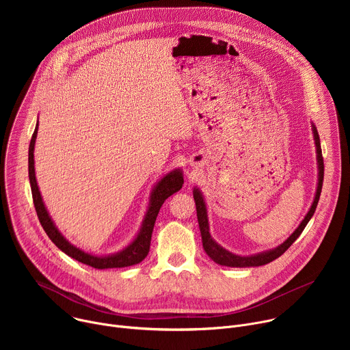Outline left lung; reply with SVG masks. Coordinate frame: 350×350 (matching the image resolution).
<instances>
[{
  "mask_svg": "<svg viewBox=\"0 0 350 350\" xmlns=\"http://www.w3.org/2000/svg\"><path fill=\"white\" fill-rule=\"evenodd\" d=\"M313 133H314V139H316V146H317V162H319V170H320L319 172V185H317L314 202H313L309 213L304 219V221L299 224V227L295 230V232L284 243H281L278 247L273 249V251L259 254V255H255V256H237V255H232L228 251H226V249H223L220 245H217L213 241V238L211 237V232H209V223H208V215H206V206H205V202H204V198L198 189L193 191V199H195V205H196V216H198L199 230H201V235H202L204 249H205V252L208 254V256L213 262H216L217 265H221V266H227V267L263 266V265H267V263L275 260L277 258H280L286 251V249L296 241V238L302 234L306 224L309 223V220L312 219V216L316 212L319 199H320V193H321V188H323V180H324V161H323V154H321L320 137H319L317 129L314 126H313Z\"/></svg>",
  "mask_w": 350,
  "mask_h": 350,
  "instance_id": "left-lung-1",
  "label": "left lung"
}]
</instances>
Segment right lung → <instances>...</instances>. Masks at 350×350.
<instances>
[{"mask_svg": "<svg viewBox=\"0 0 350 350\" xmlns=\"http://www.w3.org/2000/svg\"><path fill=\"white\" fill-rule=\"evenodd\" d=\"M36 137H37V126L36 130L31 135L30 139V146H29V180H30V187H31V196H33V204L37 212V217L44 228V231L46 232V235L49 237L62 252H65L68 256L76 259L80 263H84L87 266H91L94 269H118V267H127V266H133L137 265L139 262H142L148 252H149V245H151V237H152V231H154V226L158 217V213L163 205V202L169 196H172L174 192L180 191L183 184H184V178L183 174L180 173V170L172 172L167 176H165L159 184L157 185V188L152 192L151 196V204H149V209L146 212V216L144 219L142 227L137 235V238L131 242V245H129L124 251H122L120 254L112 255V256H92L90 254H85L83 251H80L79 247L73 246L72 243H69L62 234L58 231V228L54 226L51 217L48 216L46 209L42 204V199L38 191V185L36 181V174H34V142H36Z\"/></svg>", "mask_w": 350, "mask_h": 350, "instance_id": "1", "label": "right lung"}]
</instances>
